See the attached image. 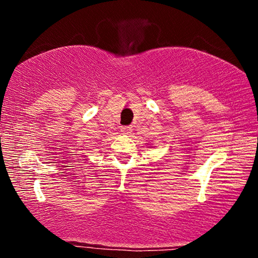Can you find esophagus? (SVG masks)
<instances>
[{
  "instance_id": "esophagus-1",
  "label": "esophagus",
  "mask_w": 258,
  "mask_h": 258,
  "mask_svg": "<svg viewBox=\"0 0 258 258\" xmlns=\"http://www.w3.org/2000/svg\"><path fill=\"white\" fill-rule=\"evenodd\" d=\"M121 132L125 133V135H128V133H131V132H132V130H131V127L122 126V127H121Z\"/></svg>"
}]
</instances>
